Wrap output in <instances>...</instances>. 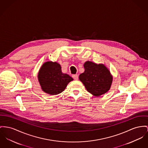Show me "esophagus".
Listing matches in <instances>:
<instances>
[{"label": "esophagus", "mask_w": 148, "mask_h": 148, "mask_svg": "<svg viewBox=\"0 0 148 148\" xmlns=\"http://www.w3.org/2000/svg\"><path fill=\"white\" fill-rule=\"evenodd\" d=\"M72 77L75 80H77L78 79H79V77H78L77 75H72Z\"/></svg>", "instance_id": "obj_1"}]
</instances>
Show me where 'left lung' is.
I'll return each mask as SVG.
<instances>
[{
  "label": "left lung",
  "instance_id": "8db88e82",
  "mask_svg": "<svg viewBox=\"0 0 148 148\" xmlns=\"http://www.w3.org/2000/svg\"><path fill=\"white\" fill-rule=\"evenodd\" d=\"M85 71L79 76V80L90 94L99 97L110 89L113 77L108 69L103 64L92 62L85 63Z\"/></svg>",
  "mask_w": 148,
  "mask_h": 148
}]
</instances>
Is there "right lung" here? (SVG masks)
Wrapping results in <instances>:
<instances>
[{"label":"right lung","mask_w":148,"mask_h":148,"mask_svg":"<svg viewBox=\"0 0 148 148\" xmlns=\"http://www.w3.org/2000/svg\"><path fill=\"white\" fill-rule=\"evenodd\" d=\"M38 79L42 90L46 93L57 95L66 89L73 79L62 72L60 65L57 62H45L40 69Z\"/></svg>","instance_id":"right-lung-1"}]
</instances>
